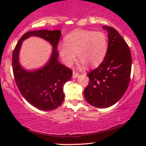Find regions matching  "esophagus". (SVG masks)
Instances as JSON below:
<instances>
[{"label": "esophagus", "instance_id": "esophagus-1", "mask_svg": "<svg viewBox=\"0 0 146 146\" xmlns=\"http://www.w3.org/2000/svg\"><path fill=\"white\" fill-rule=\"evenodd\" d=\"M79 76V73L76 71H73V78H77Z\"/></svg>", "mask_w": 146, "mask_h": 146}]
</instances>
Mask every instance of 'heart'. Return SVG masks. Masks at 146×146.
Returning a JSON list of instances; mask_svg holds the SVG:
<instances>
[{"label":"heart","mask_w":146,"mask_h":146,"mask_svg":"<svg viewBox=\"0 0 146 146\" xmlns=\"http://www.w3.org/2000/svg\"><path fill=\"white\" fill-rule=\"evenodd\" d=\"M65 43L58 44V51L63 62L70 66L76 55L82 64L94 67L102 62L108 51V38L102 31L76 30L66 35Z\"/></svg>","instance_id":"obj_1"}]
</instances>
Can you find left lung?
<instances>
[{
  "label": "left lung",
  "mask_w": 146,
  "mask_h": 146,
  "mask_svg": "<svg viewBox=\"0 0 146 146\" xmlns=\"http://www.w3.org/2000/svg\"><path fill=\"white\" fill-rule=\"evenodd\" d=\"M108 31V51L102 62L88 73L89 82L84 90L85 100L94 107L105 108L117 103L128 88L132 57L126 42L115 28Z\"/></svg>",
  "instance_id": "left-lung-1"
}]
</instances>
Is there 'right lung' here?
<instances>
[{"mask_svg":"<svg viewBox=\"0 0 146 146\" xmlns=\"http://www.w3.org/2000/svg\"><path fill=\"white\" fill-rule=\"evenodd\" d=\"M59 30H38L25 33L18 40L12 54V68L15 82L23 98L38 109L48 111L56 109L64 99L63 86L71 80L73 71L58 62V44L61 36ZM30 36H38L53 46L51 59L44 68L27 72L20 66L18 54L21 42Z\"/></svg>","mask_w":146,"mask_h":146,"instance_id":"1","label":"right lung"}]
</instances>
